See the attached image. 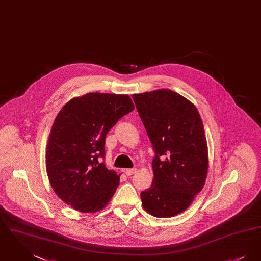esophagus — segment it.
<instances>
[{
  "label": "esophagus",
  "instance_id": "34e87169",
  "mask_svg": "<svg viewBox=\"0 0 261 261\" xmlns=\"http://www.w3.org/2000/svg\"><path fill=\"white\" fill-rule=\"evenodd\" d=\"M137 172L136 168H128V169H125V174L127 176H131L133 174H135Z\"/></svg>",
  "mask_w": 261,
  "mask_h": 261
}]
</instances>
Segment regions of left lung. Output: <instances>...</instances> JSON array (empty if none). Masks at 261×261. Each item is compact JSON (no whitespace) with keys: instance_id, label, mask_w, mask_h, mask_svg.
<instances>
[{"instance_id":"obj_1","label":"left lung","mask_w":261,"mask_h":261,"mask_svg":"<svg viewBox=\"0 0 261 261\" xmlns=\"http://www.w3.org/2000/svg\"><path fill=\"white\" fill-rule=\"evenodd\" d=\"M154 150L153 180L141 193L144 210L171 217L186 210L205 182L208 152L204 128L194 103L171 90L133 95Z\"/></svg>"}]
</instances>
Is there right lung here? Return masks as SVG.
Listing matches in <instances>:
<instances>
[{"instance_id": "add662e5", "label": "right lung", "mask_w": 261, "mask_h": 261, "mask_svg": "<svg viewBox=\"0 0 261 261\" xmlns=\"http://www.w3.org/2000/svg\"><path fill=\"white\" fill-rule=\"evenodd\" d=\"M135 109L127 95L90 93L69 100L57 115L46 151L53 190L80 212L101 211L119 185L109 170L105 141L116 122Z\"/></svg>"}]
</instances>
